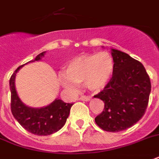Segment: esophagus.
Instances as JSON below:
<instances>
[{"label":"esophagus","instance_id":"obj_1","mask_svg":"<svg viewBox=\"0 0 159 159\" xmlns=\"http://www.w3.org/2000/svg\"><path fill=\"white\" fill-rule=\"evenodd\" d=\"M80 100L84 101H89L91 100V96H89V95H81L80 97Z\"/></svg>","mask_w":159,"mask_h":159}]
</instances>
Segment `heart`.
<instances>
[{
  "mask_svg": "<svg viewBox=\"0 0 159 159\" xmlns=\"http://www.w3.org/2000/svg\"><path fill=\"white\" fill-rule=\"evenodd\" d=\"M114 63L107 52L96 54H84L72 58L67 64L64 76L60 77L62 84L66 88H74L75 84L84 82L92 91H99L106 86L111 78Z\"/></svg>",
  "mask_w": 159,
  "mask_h": 159,
  "instance_id": "b5f03b06",
  "label": "heart"
}]
</instances>
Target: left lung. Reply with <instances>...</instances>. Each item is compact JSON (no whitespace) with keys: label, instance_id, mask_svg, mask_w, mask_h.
<instances>
[{"label":"left lung","instance_id":"obj_1","mask_svg":"<svg viewBox=\"0 0 159 159\" xmlns=\"http://www.w3.org/2000/svg\"><path fill=\"white\" fill-rule=\"evenodd\" d=\"M112 77L94 97L104 101V111L95 123L107 132L129 128L145 114L151 92V81L142 63L126 52L111 49Z\"/></svg>","mask_w":159,"mask_h":159}]
</instances>
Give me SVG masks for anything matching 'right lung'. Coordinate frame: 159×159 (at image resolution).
I'll use <instances>...</instances> for the list:
<instances>
[{
	"instance_id": "1",
	"label": "right lung",
	"mask_w": 159,
	"mask_h": 159,
	"mask_svg": "<svg viewBox=\"0 0 159 159\" xmlns=\"http://www.w3.org/2000/svg\"><path fill=\"white\" fill-rule=\"evenodd\" d=\"M46 52L37 56L34 62L40 60ZM19 66L10 78L11 111L13 116L25 130L38 136H48L58 132L64 126L69 117L72 103H65L61 100L55 101L43 108H31L25 106L19 99L15 89V77Z\"/></svg>"
}]
</instances>
